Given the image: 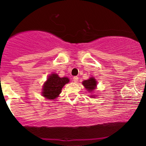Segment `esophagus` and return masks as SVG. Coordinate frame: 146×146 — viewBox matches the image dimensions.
Instances as JSON below:
<instances>
[{"label": "esophagus", "instance_id": "esophagus-1", "mask_svg": "<svg viewBox=\"0 0 146 146\" xmlns=\"http://www.w3.org/2000/svg\"><path fill=\"white\" fill-rule=\"evenodd\" d=\"M73 81H74V82H78V77H77V76L73 77Z\"/></svg>", "mask_w": 146, "mask_h": 146}]
</instances>
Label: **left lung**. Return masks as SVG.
<instances>
[{
  "label": "left lung",
  "mask_w": 146,
  "mask_h": 146,
  "mask_svg": "<svg viewBox=\"0 0 146 146\" xmlns=\"http://www.w3.org/2000/svg\"><path fill=\"white\" fill-rule=\"evenodd\" d=\"M82 84L88 91H93L96 89V81L95 78H91L89 80H86L82 82Z\"/></svg>",
  "instance_id": "1"
}]
</instances>
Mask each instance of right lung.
Returning a JSON list of instances; mask_svg holds the SVG:
<instances>
[{"label": "right lung", "instance_id": "1", "mask_svg": "<svg viewBox=\"0 0 146 146\" xmlns=\"http://www.w3.org/2000/svg\"><path fill=\"white\" fill-rule=\"evenodd\" d=\"M68 82L69 79L68 78H60L57 74L52 73L44 83L42 92L43 96L50 100L56 98L60 95L62 87L66 83H68Z\"/></svg>", "mask_w": 146, "mask_h": 146}]
</instances>
